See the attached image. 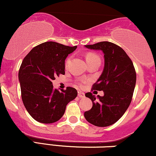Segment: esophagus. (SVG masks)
I'll use <instances>...</instances> for the list:
<instances>
[{"label": "esophagus", "instance_id": "34e87169", "mask_svg": "<svg viewBox=\"0 0 156 156\" xmlns=\"http://www.w3.org/2000/svg\"><path fill=\"white\" fill-rule=\"evenodd\" d=\"M78 96L80 97V98H84V97H85V93L82 92H78Z\"/></svg>", "mask_w": 156, "mask_h": 156}]
</instances>
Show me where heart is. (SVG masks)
<instances>
[{"mask_svg": "<svg viewBox=\"0 0 156 156\" xmlns=\"http://www.w3.org/2000/svg\"><path fill=\"white\" fill-rule=\"evenodd\" d=\"M86 58V61L87 62H90V61H93V60H100L99 57H98L97 55L94 54V53H88V54H87V55L85 57ZM69 61H70V59H68L66 60V64H68L69 63Z\"/></svg>", "mask_w": 156, "mask_h": 156, "instance_id": "heart-1", "label": "heart"}]
</instances>
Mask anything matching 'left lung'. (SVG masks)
<instances>
[{
	"instance_id": "8db88e82",
	"label": "left lung",
	"mask_w": 156,
	"mask_h": 156,
	"mask_svg": "<svg viewBox=\"0 0 156 156\" xmlns=\"http://www.w3.org/2000/svg\"><path fill=\"white\" fill-rule=\"evenodd\" d=\"M86 48L101 50L104 53V66L93 90H103L104 96L87 93L93 107L85 112L87 122L98 127L114 124L129 108L136 85V75L133 63L125 51L119 46L109 41H101Z\"/></svg>"
}]
</instances>
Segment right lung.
Masks as SVG:
<instances>
[{"label":"right lung","mask_w":156,"mask_h":156,"mask_svg":"<svg viewBox=\"0 0 156 156\" xmlns=\"http://www.w3.org/2000/svg\"><path fill=\"white\" fill-rule=\"evenodd\" d=\"M76 47L44 42L31 49L23 59L18 74L22 99L36 121L52 123L59 120L67 104L77 96L74 87L60 92L53 89L52 82L56 76L65 74V60Z\"/></svg>","instance_id":"1"}]
</instances>
